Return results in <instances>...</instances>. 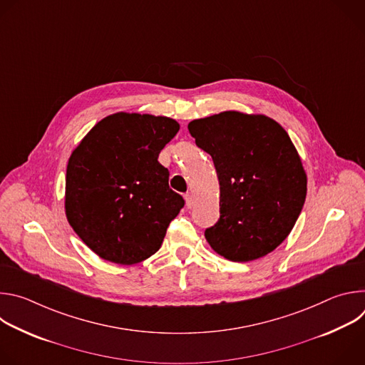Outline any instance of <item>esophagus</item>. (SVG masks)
I'll list each match as a JSON object with an SVG mask.
<instances>
[{
  "mask_svg": "<svg viewBox=\"0 0 365 365\" xmlns=\"http://www.w3.org/2000/svg\"><path fill=\"white\" fill-rule=\"evenodd\" d=\"M185 200H186V206H187V207H192V206H193V203H195L193 195H192L190 192H187V193L185 195Z\"/></svg>",
  "mask_w": 365,
  "mask_h": 365,
  "instance_id": "obj_1",
  "label": "esophagus"
}]
</instances>
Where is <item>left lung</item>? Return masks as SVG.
Listing matches in <instances>:
<instances>
[{
  "label": "left lung",
  "instance_id": "1",
  "mask_svg": "<svg viewBox=\"0 0 365 365\" xmlns=\"http://www.w3.org/2000/svg\"><path fill=\"white\" fill-rule=\"evenodd\" d=\"M211 154L220 180V220L205 231L212 250L245 263L276 250L293 230L307 176L286 130L263 114L224 111L187 125Z\"/></svg>",
  "mask_w": 365,
  "mask_h": 365
}]
</instances>
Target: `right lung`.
Masks as SVG:
<instances>
[{
    "label": "right lung",
    "mask_w": 365,
    "mask_h": 365,
    "mask_svg": "<svg viewBox=\"0 0 365 365\" xmlns=\"http://www.w3.org/2000/svg\"><path fill=\"white\" fill-rule=\"evenodd\" d=\"M179 128L169 117L121 111L96 123L72 151L66 218L101 258L131 266L160 248L185 205L158 160Z\"/></svg>",
    "instance_id": "add662e5"
}]
</instances>
